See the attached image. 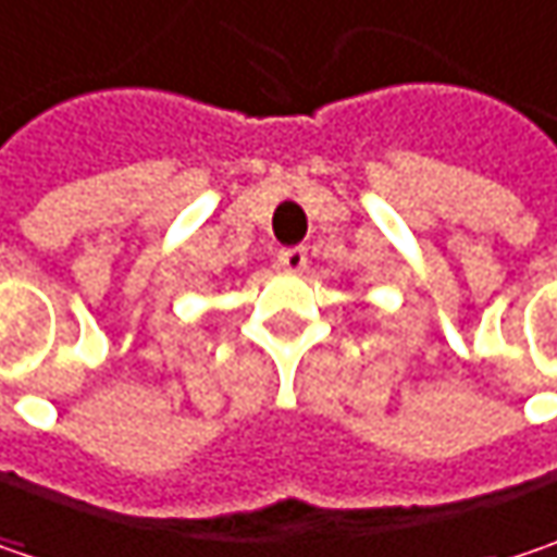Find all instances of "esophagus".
<instances>
[{
	"label": "esophagus",
	"instance_id": "1",
	"mask_svg": "<svg viewBox=\"0 0 557 557\" xmlns=\"http://www.w3.org/2000/svg\"><path fill=\"white\" fill-rule=\"evenodd\" d=\"M280 268L283 271H289V274H299V271H306V264H309V255H306V248L302 246H293V248H283L277 255Z\"/></svg>",
	"mask_w": 557,
	"mask_h": 557
}]
</instances>
